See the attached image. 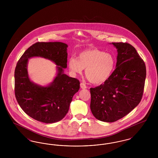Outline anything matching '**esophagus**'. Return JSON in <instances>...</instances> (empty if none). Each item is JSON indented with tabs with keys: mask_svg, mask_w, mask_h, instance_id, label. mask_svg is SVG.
Masks as SVG:
<instances>
[{
	"mask_svg": "<svg viewBox=\"0 0 158 158\" xmlns=\"http://www.w3.org/2000/svg\"><path fill=\"white\" fill-rule=\"evenodd\" d=\"M80 85H81V88L82 89H86V88H87V87H86V85H85L84 83H81Z\"/></svg>",
	"mask_w": 158,
	"mask_h": 158,
	"instance_id": "34e87169",
	"label": "esophagus"
}]
</instances>
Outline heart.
I'll use <instances>...</instances> for the list:
<instances>
[{
	"instance_id": "obj_1",
	"label": "heart",
	"mask_w": 158,
	"mask_h": 158,
	"mask_svg": "<svg viewBox=\"0 0 158 158\" xmlns=\"http://www.w3.org/2000/svg\"><path fill=\"white\" fill-rule=\"evenodd\" d=\"M70 70L81 74L85 69V76L91 83L101 84L107 81L113 73L115 61L113 55L97 48H92L79 53L77 59L71 57L68 61Z\"/></svg>"
}]
</instances>
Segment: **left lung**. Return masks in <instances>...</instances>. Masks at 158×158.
I'll return each instance as SVG.
<instances>
[{
  "mask_svg": "<svg viewBox=\"0 0 158 158\" xmlns=\"http://www.w3.org/2000/svg\"><path fill=\"white\" fill-rule=\"evenodd\" d=\"M117 49L116 68L104 84L90 89V110L98 120L112 123L140 103L146 69L135 48L127 43H112Z\"/></svg>",
  "mask_w": 158,
  "mask_h": 158,
  "instance_id": "left-lung-1",
  "label": "left lung"
}]
</instances>
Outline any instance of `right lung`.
<instances>
[{"label": "right lung", "mask_w": 158, "mask_h": 158, "mask_svg": "<svg viewBox=\"0 0 158 158\" xmlns=\"http://www.w3.org/2000/svg\"><path fill=\"white\" fill-rule=\"evenodd\" d=\"M68 47L61 42H38L24 52L16 64L15 97L23 111L35 120L53 123L62 120L79 89V81L63 73V69L67 68ZM32 56L44 57L59 66L58 75L50 85L41 87L29 79L27 64Z\"/></svg>", "instance_id": "1"}]
</instances>
